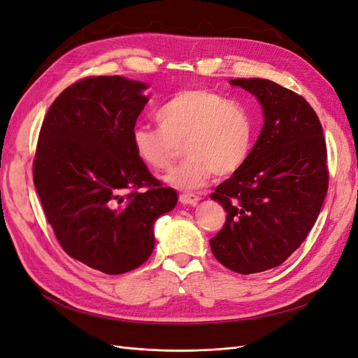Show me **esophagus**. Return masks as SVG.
Segmentation results:
<instances>
[{
    "label": "esophagus",
    "mask_w": 358,
    "mask_h": 358,
    "mask_svg": "<svg viewBox=\"0 0 358 358\" xmlns=\"http://www.w3.org/2000/svg\"><path fill=\"white\" fill-rule=\"evenodd\" d=\"M179 200L182 204H189V206H196L200 201L199 196H194L191 192H182L179 196Z\"/></svg>",
    "instance_id": "esophagus-1"
}]
</instances>
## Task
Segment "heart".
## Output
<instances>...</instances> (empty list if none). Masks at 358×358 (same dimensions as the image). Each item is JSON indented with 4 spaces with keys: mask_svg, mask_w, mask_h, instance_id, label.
<instances>
[{
    "mask_svg": "<svg viewBox=\"0 0 358 358\" xmlns=\"http://www.w3.org/2000/svg\"><path fill=\"white\" fill-rule=\"evenodd\" d=\"M157 122L159 128L134 129V152L149 169L167 170L182 145L187 159L166 176V182L176 188H200L212 173L216 178L234 175L254 146L252 113L210 90L176 92L158 109Z\"/></svg>",
    "mask_w": 358,
    "mask_h": 358,
    "instance_id": "b5f03b06",
    "label": "heart"
}]
</instances>
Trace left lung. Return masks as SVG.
Segmentation results:
<instances>
[{
	"instance_id": "left-lung-1",
	"label": "left lung",
	"mask_w": 358,
	"mask_h": 358,
	"mask_svg": "<svg viewBox=\"0 0 358 358\" xmlns=\"http://www.w3.org/2000/svg\"><path fill=\"white\" fill-rule=\"evenodd\" d=\"M263 106L264 125L243 167L210 199L227 218L212 254L251 275L282 264L306 239L329 188L327 146L320 119L294 91L267 79H231Z\"/></svg>"
}]
</instances>
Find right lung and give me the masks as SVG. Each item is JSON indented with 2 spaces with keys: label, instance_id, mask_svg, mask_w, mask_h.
<instances>
[{
  "label": "right lung",
  "instance_id": "1",
  "mask_svg": "<svg viewBox=\"0 0 358 358\" xmlns=\"http://www.w3.org/2000/svg\"><path fill=\"white\" fill-rule=\"evenodd\" d=\"M146 88L121 76L74 82L43 119L32 162L58 243L71 258L107 275L146 262L155 245L154 222L178 203L176 191L150 175L133 148Z\"/></svg>",
  "mask_w": 358,
  "mask_h": 358
}]
</instances>
